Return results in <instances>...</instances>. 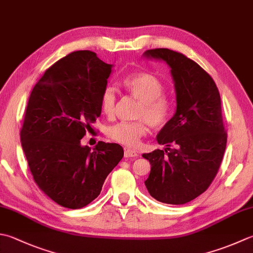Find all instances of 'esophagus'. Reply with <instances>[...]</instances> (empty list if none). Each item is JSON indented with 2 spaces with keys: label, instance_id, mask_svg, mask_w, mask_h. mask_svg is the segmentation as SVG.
<instances>
[{
  "label": "esophagus",
  "instance_id": "esophagus-1",
  "mask_svg": "<svg viewBox=\"0 0 253 253\" xmlns=\"http://www.w3.org/2000/svg\"><path fill=\"white\" fill-rule=\"evenodd\" d=\"M124 156H125V158H135L138 155H137V152L135 150L125 149V152H124Z\"/></svg>",
  "mask_w": 253,
  "mask_h": 253
}]
</instances>
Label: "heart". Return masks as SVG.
Here are the masks:
<instances>
[{"instance_id": "heart-1", "label": "heart", "mask_w": 253, "mask_h": 253, "mask_svg": "<svg viewBox=\"0 0 253 253\" xmlns=\"http://www.w3.org/2000/svg\"><path fill=\"white\" fill-rule=\"evenodd\" d=\"M125 90L140 102L137 116L145 118L137 122H121L108 129L113 140L130 148L139 145L141 137L148 131V123L153 128H160L168 123L171 115V101L163 94L165 84L159 78L149 72H135L123 81ZM116 92L112 86L104 88L101 96L103 113L112 116L115 112Z\"/></svg>"}]
</instances>
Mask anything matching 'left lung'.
I'll list each match as a JSON object with an SVG mask.
<instances>
[{
  "label": "left lung",
  "mask_w": 253,
  "mask_h": 253,
  "mask_svg": "<svg viewBox=\"0 0 253 253\" xmlns=\"http://www.w3.org/2000/svg\"><path fill=\"white\" fill-rule=\"evenodd\" d=\"M143 56L169 64L176 93L175 114L157 136L167 148L142 155L151 165L145 184L157 201L185 204L209 189L224 157L220 95L210 74L183 53L157 48Z\"/></svg>",
  "instance_id": "8db88e82"
}]
</instances>
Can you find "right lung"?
Here are the masks:
<instances>
[{"instance_id": "obj_1", "label": "right lung", "mask_w": 253, "mask_h": 253, "mask_svg": "<svg viewBox=\"0 0 253 253\" xmlns=\"http://www.w3.org/2000/svg\"><path fill=\"white\" fill-rule=\"evenodd\" d=\"M111 72L112 64L95 52L73 51L47 69L29 96L21 129L29 170L39 189L67 209L95 200L124 157L118 143L100 141L93 150L81 146L101 115Z\"/></svg>"}]
</instances>
